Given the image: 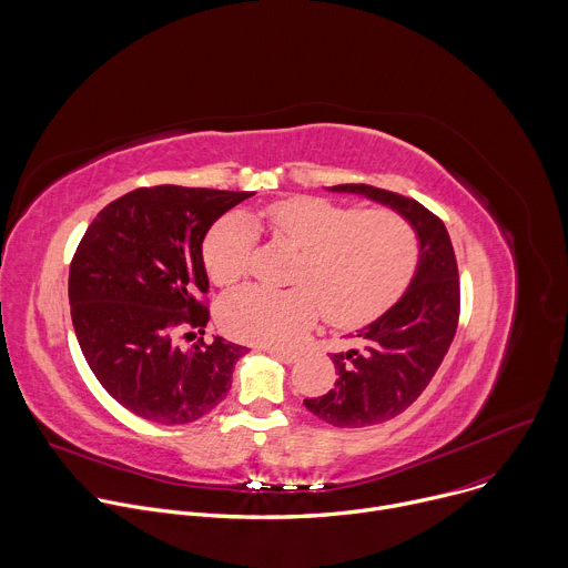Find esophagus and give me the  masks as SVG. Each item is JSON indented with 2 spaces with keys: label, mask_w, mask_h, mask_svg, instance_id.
<instances>
[{
  "label": "esophagus",
  "mask_w": 568,
  "mask_h": 568,
  "mask_svg": "<svg viewBox=\"0 0 568 568\" xmlns=\"http://www.w3.org/2000/svg\"><path fill=\"white\" fill-rule=\"evenodd\" d=\"M267 353L272 355V357H276L278 362H283V364H294L296 359H298V353H294V351H281V348H267Z\"/></svg>",
  "instance_id": "1"
}]
</instances>
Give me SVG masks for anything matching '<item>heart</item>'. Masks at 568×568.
<instances>
[{"label": "heart", "instance_id": "obj_1", "mask_svg": "<svg viewBox=\"0 0 568 568\" xmlns=\"http://www.w3.org/2000/svg\"><path fill=\"white\" fill-rule=\"evenodd\" d=\"M261 224L301 250V258L294 287L247 285L222 301V328L242 342L292 346L321 310L333 326H362L397 301L418 263L416 231L399 213L290 197L252 220L231 213L209 231L202 254L217 285H233L250 272Z\"/></svg>", "mask_w": 568, "mask_h": 568}]
</instances>
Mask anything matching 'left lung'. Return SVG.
Masks as SVG:
<instances>
[{"mask_svg": "<svg viewBox=\"0 0 568 568\" xmlns=\"http://www.w3.org/2000/svg\"><path fill=\"white\" fill-rule=\"evenodd\" d=\"M331 191L393 209L418 235V267L407 292L366 328L348 335L355 348L333 353L339 375L335 388L303 399L323 423L368 427L412 407L436 375L458 326V267L443 220L420 202L368 184H339Z\"/></svg>", "mask_w": 568, "mask_h": 568, "instance_id": "1", "label": "left lung"}]
</instances>
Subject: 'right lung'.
Returning a JSON list of instances; mask_svg holds the SVG:
<instances>
[{"mask_svg":"<svg viewBox=\"0 0 568 568\" xmlns=\"http://www.w3.org/2000/svg\"><path fill=\"white\" fill-rule=\"evenodd\" d=\"M250 191L136 189L88 226L69 267L71 323L101 386L139 418L186 425L226 397L245 346L178 335L209 323L202 242ZM193 335V333H186Z\"/></svg>","mask_w":568,"mask_h":568,"instance_id":"obj_1","label":"right lung"}]
</instances>
